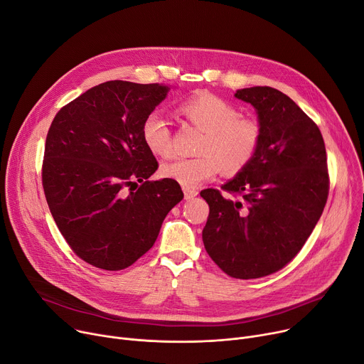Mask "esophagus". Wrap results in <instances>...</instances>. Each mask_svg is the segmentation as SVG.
Returning <instances> with one entry per match:
<instances>
[{
	"label": "esophagus",
	"instance_id": "esophagus-1",
	"mask_svg": "<svg viewBox=\"0 0 364 364\" xmlns=\"http://www.w3.org/2000/svg\"><path fill=\"white\" fill-rule=\"evenodd\" d=\"M183 195H185V200H192L198 195L197 189H191V188H183Z\"/></svg>",
	"mask_w": 364,
	"mask_h": 364
}]
</instances>
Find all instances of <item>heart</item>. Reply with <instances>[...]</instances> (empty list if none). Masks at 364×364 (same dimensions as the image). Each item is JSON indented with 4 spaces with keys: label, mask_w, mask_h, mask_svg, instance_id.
I'll return each mask as SVG.
<instances>
[{
    "label": "heart",
    "mask_w": 364,
    "mask_h": 364,
    "mask_svg": "<svg viewBox=\"0 0 364 364\" xmlns=\"http://www.w3.org/2000/svg\"><path fill=\"white\" fill-rule=\"evenodd\" d=\"M181 114L204 132L200 156L178 157L161 164V175L183 188H197L215 178L218 171L233 176L252 163L262 143V125L217 95L192 96L181 105ZM141 138L149 151L167 157L173 151L172 132L160 110H151L141 124Z\"/></svg>",
    "instance_id": "heart-1"
}]
</instances>
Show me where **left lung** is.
Listing matches in <instances>:
<instances>
[{
    "label": "left lung",
    "instance_id": "obj_1",
    "mask_svg": "<svg viewBox=\"0 0 364 364\" xmlns=\"http://www.w3.org/2000/svg\"><path fill=\"white\" fill-rule=\"evenodd\" d=\"M262 125L258 154L218 189H204L210 205L203 242L228 275L259 278L284 268L315 229L328 200L326 151L318 125L272 87L240 89Z\"/></svg>",
    "mask_w": 364,
    "mask_h": 364
}]
</instances>
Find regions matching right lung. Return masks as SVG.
Wrapping results in <instances>:
<instances>
[{
	"label": "right lung",
	"instance_id": "1",
	"mask_svg": "<svg viewBox=\"0 0 364 364\" xmlns=\"http://www.w3.org/2000/svg\"><path fill=\"white\" fill-rule=\"evenodd\" d=\"M167 92L159 82L106 81L61 107L50 124L45 197L74 254L96 268L119 271L141 258L183 198L178 182L149 181L159 163L141 138L144 118ZM136 181L142 185L132 188Z\"/></svg>",
	"mask_w": 364,
	"mask_h": 364
}]
</instances>
